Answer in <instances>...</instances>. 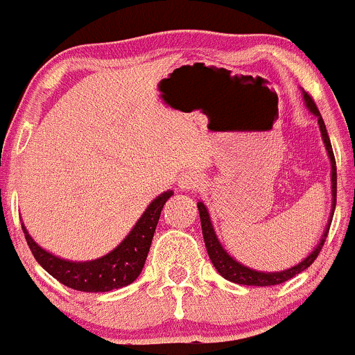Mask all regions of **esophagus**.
Listing matches in <instances>:
<instances>
[{
  "label": "esophagus",
  "instance_id": "1",
  "mask_svg": "<svg viewBox=\"0 0 355 355\" xmlns=\"http://www.w3.org/2000/svg\"><path fill=\"white\" fill-rule=\"evenodd\" d=\"M202 184L203 179L196 173H184L179 178V188L184 189V191H195V189L202 188Z\"/></svg>",
  "mask_w": 355,
  "mask_h": 355
}]
</instances>
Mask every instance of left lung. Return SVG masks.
<instances>
[{"label": "left lung", "mask_w": 355, "mask_h": 355, "mask_svg": "<svg viewBox=\"0 0 355 355\" xmlns=\"http://www.w3.org/2000/svg\"><path fill=\"white\" fill-rule=\"evenodd\" d=\"M302 98H304V104L308 107V111L311 114L316 116L318 124H320V131H321V138H323V144L324 148L328 152V159H330L331 164V211H330V217H328V224L324 227L323 234H321V239L320 243L316 244V248L308 254L302 261H299L297 265L291 266V268L282 270V272H258V270L250 268V266L243 265L239 263L237 259H234L227 251L224 250V246L220 244L218 241L217 234H215L214 225H211L210 220V214H208L207 207L205 203L198 202V211H200V220H202V231H203V239H205V246H207V253L210 257L211 263L214 266L217 268V272L224 277L225 280L234 284H241V286H257V287H268V286H279V284L287 282L291 280L292 277H295L297 273L304 272L309 265L316 259L318 253L321 251L323 248L324 239H327L328 231H330V224H331V218H334V211H335V203H337V164H335V155L334 150H331V144H330V137H328V131L327 126H324L323 118H321L320 111H318L316 104L311 98L309 94H306L302 90Z\"/></svg>", "instance_id": "8db88e82"}]
</instances>
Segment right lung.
Instances as JSON below:
<instances>
[{"instance_id": "right-lung-1", "label": "right lung", "mask_w": 355, "mask_h": 355, "mask_svg": "<svg viewBox=\"0 0 355 355\" xmlns=\"http://www.w3.org/2000/svg\"><path fill=\"white\" fill-rule=\"evenodd\" d=\"M174 191H164L148 205L130 234L104 257L90 261H69L58 258L39 246L25 225H21L32 254L49 275L60 280L63 286L82 292H109L135 282L141 273L153 239L160 211Z\"/></svg>"}]
</instances>
